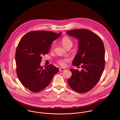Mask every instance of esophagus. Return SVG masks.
<instances>
[{
  "mask_svg": "<svg viewBox=\"0 0 120 120\" xmlns=\"http://www.w3.org/2000/svg\"><path fill=\"white\" fill-rule=\"evenodd\" d=\"M65 70H66V68H60V69H59V71L60 72L63 71H64Z\"/></svg>",
  "mask_w": 120,
  "mask_h": 120,
  "instance_id": "1",
  "label": "esophagus"
}]
</instances>
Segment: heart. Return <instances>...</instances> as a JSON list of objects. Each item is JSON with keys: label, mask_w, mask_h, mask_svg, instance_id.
<instances>
[{"label": "heart", "mask_w": 120, "mask_h": 120, "mask_svg": "<svg viewBox=\"0 0 120 120\" xmlns=\"http://www.w3.org/2000/svg\"><path fill=\"white\" fill-rule=\"evenodd\" d=\"M61 43H62L63 47L65 49L68 47H71H71L72 46V45H73L72 41L67 36L64 37L62 39V40L61 41ZM68 60V59H61V60H58V63L61 66H65L66 64V61Z\"/></svg>", "instance_id": "b5f03b06"}]
</instances>
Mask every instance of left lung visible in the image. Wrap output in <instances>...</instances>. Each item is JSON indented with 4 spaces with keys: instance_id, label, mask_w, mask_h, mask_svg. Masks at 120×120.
<instances>
[{
    "instance_id": "8db88e82",
    "label": "left lung",
    "mask_w": 120,
    "mask_h": 120,
    "mask_svg": "<svg viewBox=\"0 0 120 120\" xmlns=\"http://www.w3.org/2000/svg\"><path fill=\"white\" fill-rule=\"evenodd\" d=\"M79 41L78 50L72 65H81V71L70 69L72 75L68 79L70 87L76 92L85 93L91 90L99 80L105 67V49L102 40L96 34L87 29L67 31Z\"/></svg>"
}]
</instances>
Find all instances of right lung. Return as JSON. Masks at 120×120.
Masks as SVG:
<instances>
[{
  "instance_id": "right-lung-1",
  "label": "right lung",
  "mask_w": 120,
  "mask_h": 120,
  "mask_svg": "<svg viewBox=\"0 0 120 120\" xmlns=\"http://www.w3.org/2000/svg\"><path fill=\"white\" fill-rule=\"evenodd\" d=\"M62 34L44 30L32 31L20 40L16 51L17 77L25 87L38 92L51 81L59 70L53 65L46 67L40 64L42 55L49 52L52 41Z\"/></svg>"
}]
</instances>
